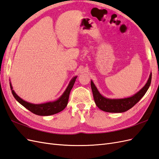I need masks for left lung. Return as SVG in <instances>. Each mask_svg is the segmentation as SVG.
Masks as SVG:
<instances>
[{"label": "left lung", "instance_id": "8db88e82", "mask_svg": "<svg viewBox=\"0 0 159 159\" xmlns=\"http://www.w3.org/2000/svg\"><path fill=\"white\" fill-rule=\"evenodd\" d=\"M152 79V73L150 74L147 82L138 92L134 95L124 98H108L102 96L91 80V88L93 99L96 106L100 110L110 113H122L132 108L142 98L150 87Z\"/></svg>", "mask_w": 159, "mask_h": 159}]
</instances>
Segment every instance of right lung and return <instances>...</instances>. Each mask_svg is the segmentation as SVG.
<instances>
[{
	"instance_id": "right-lung-1",
	"label": "right lung",
	"mask_w": 159,
	"mask_h": 159,
	"mask_svg": "<svg viewBox=\"0 0 159 159\" xmlns=\"http://www.w3.org/2000/svg\"><path fill=\"white\" fill-rule=\"evenodd\" d=\"M77 77L78 76L74 77V78L70 80V83L68 84L66 90L58 99L54 101H51L38 104H32V103L28 102L20 98L13 90V88H12L11 84V81H10V86L12 95H13L15 100L18 102L19 104L23 106L25 108H27L29 111H31L33 114L39 116H50L59 113L63 110L65 109V108L67 105L70 92L75 84Z\"/></svg>"
}]
</instances>
